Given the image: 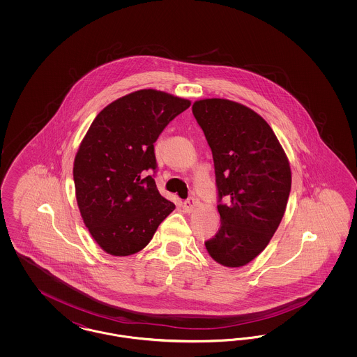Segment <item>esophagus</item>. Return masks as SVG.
Masks as SVG:
<instances>
[{
    "label": "esophagus",
    "instance_id": "obj_1",
    "mask_svg": "<svg viewBox=\"0 0 357 357\" xmlns=\"http://www.w3.org/2000/svg\"><path fill=\"white\" fill-rule=\"evenodd\" d=\"M197 204H198V199L195 197H188L186 201H183V208L187 213H190L197 207Z\"/></svg>",
    "mask_w": 357,
    "mask_h": 357
}]
</instances>
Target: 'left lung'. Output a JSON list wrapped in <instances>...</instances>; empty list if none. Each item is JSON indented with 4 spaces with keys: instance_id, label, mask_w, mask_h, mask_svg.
Listing matches in <instances>:
<instances>
[{
    "instance_id": "obj_1",
    "label": "left lung",
    "mask_w": 357,
    "mask_h": 357,
    "mask_svg": "<svg viewBox=\"0 0 357 357\" xmlns=\"http://www.w3.org/2000/svg\"><path fill=\"white\" fill-rule=\"evenodd\" d=\"M211 149L221 227L204 242L214 261L239 268L259 255L284 217L291 174L271 126L253 109L226 99L192 104Z\"/></svg>"
}]
</instances>
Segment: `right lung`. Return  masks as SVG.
<instances>
[{
	"label": "right lung",
	"instance_id": "obj_1",
	"mask_svg": "<svg viewBox=\"0 0 357 357\" xmlns=\"http://www.w3.org/2000/svg\"><path fill=\"white\" fill-rule=\"evenodd\" d=\"M190 104L140 89L111 102L92 121L75 158L73 181L85 226L108 255L142 250L175 208L155 185L153 143Z\"/></svg>",
	"mask_w": 357,
	"mask_h": 357
}]
</instances>
